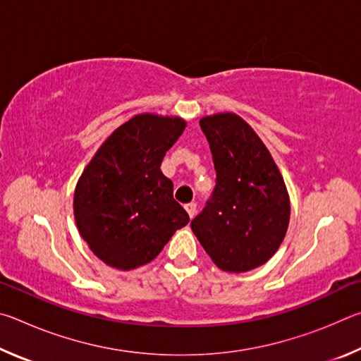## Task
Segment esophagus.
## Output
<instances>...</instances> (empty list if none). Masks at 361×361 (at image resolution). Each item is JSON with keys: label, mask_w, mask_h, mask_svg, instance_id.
Masks as SVG:
<instances>
[{"label": "esophagus", "mask_w": 361, "mask_h": 361, "mask_svg": "<svg viewBox=\"0 0 361 361\" xmlns=\"http://www.w3.org/2000/svg\"><path fill=\"white\" fill-rule=\"evenodd\" d=\"M185 209L188 212V215L192 218L195 215V209H197V205H195V202H189V204L185 205Z\"/></svg>", "instance_id": "esophagus-1"}]
</instances>
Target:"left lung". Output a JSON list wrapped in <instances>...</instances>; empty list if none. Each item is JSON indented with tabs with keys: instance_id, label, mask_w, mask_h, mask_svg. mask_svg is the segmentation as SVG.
<instances>
[{
	"instance_id": "obj_1",
	"label": "left lung",
	"mask_w": 361,
	"mask_h": 361,
	"mask_svg": "<svg viewBox=\"0 0 361 361\" xmlns=\"http://www.w3.org/2000/svg\"><path fill=\"white\" fill-rule=\"evenodd\" d=\"M209 140L216 186L191 229L212 261L240 274L271 259L290 223V195L271 152L235 113L199 121Z\"/></svg>"
}]
</instances>
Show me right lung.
<instances>
[{
    "instance_id": "1",
    "label": "right lung",
    "mask_w": 361,
    "mask_h": 361,
    "mask_svg": "<svg viewBox=\"0 0 361 361\" xmlns=\"http://www.w3.org/2000/svg\"><path fill=\"white\" fill-rule=\"evenodd\" d=\"M178 116L135 114L119 126L79 176L73 210L79 234L105 264L130 271L151 262L189 223L173 199L162 159L185 130Z\"/></svg>"
}]
</instances>
